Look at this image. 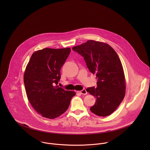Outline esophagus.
I'll return each instance as SVG.
<instances>
[{
  "instance_id": "esophagus-1",
  "label": "esophagus",
  "mask_w": 150,
  "mask_h": 150,
  "mask_svg": "<svg viewBox=\"0 0 150 150\" xmlns=\"http://www.w3.org/2000/svg\"><path fill=\"white\" fill-rule=\"evenodd\" d=\"M78 92L80 93V94H82V95H86L87 94V91H86V89H83V90H81L80 91H78Z\"/></svg>"
}]
</instances>
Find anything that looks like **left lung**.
<instances>
[{"mask_svg": "<svg viewBox=\"0 0 150 150\" xmlns=\"http://www.w3.org/2000/svg\"><path fill=\"white\" fill-rule=\"evenodd\" d=\"M72 49L84 57L89 70L96 76L97 87L86 89L96 98L90 110L98 116L110 115L125 95V78L118 55L107 43L92 40Z\"/></svg>", "mask_w": 150, "mask_h": 150, "instance_id": "1", "label": "left lung"}]
</instances>
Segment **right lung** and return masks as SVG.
Returning a JSON list of instances; mask_svg holds the SVG:
<instances>
[{
    "label": "right lung",
    "instance_id": "add662e5",
    "mask_svg": "<svg viewBox=\"0 0 150 150\" xmlns=\"http://www.w3.org/2000/svg\"><path fill=\"white\" fill-rule=\"evenodd\" d=\"M70 48H45L35 51L27 64L23 82L28 100L42 117L54 119L67 110L76 92L57 86L61 69Z\"/></svg>",
    "mask_w": 150,
    "mask_h": 150
}]
</instances>
